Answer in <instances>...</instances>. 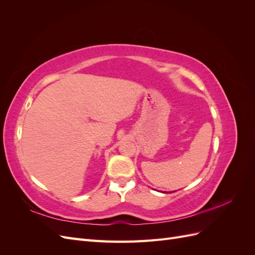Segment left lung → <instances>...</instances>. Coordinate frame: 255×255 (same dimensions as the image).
Here are the masks:
<instances>
[{
	"label": "left lung",
	"mask_w": 255,
	"mask_h": 255,
	"mask_svg": "<svg viewBox=\"0 0 255 255\" xmlns=\"http://www.w3.org/2000/svg\"><path fill=\"white\" fill-rule=\"evenodd\" d=\"M165 192H167V191H165ZM170 192H172V191H170Z\"/></svg>",
	"instance_id": "8db88e82"
}]
</instances>
